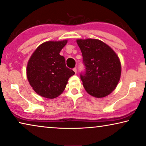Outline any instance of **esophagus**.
Segmentation results:
<instances>
[{
	"label": "esophagus",
	"instance_id": "esophagus-1",
	"mask_svg": "<svg viewBox=\"0 0 146 146\" xmlns=\"http://www.w3.org/2000/svg\"><path fill=\"white\" fill-rule=\"evenodd\" d=\"M73 71H74V72H75V73H77V68H76V67H75V68H73Z\"/></svg>",
	"mask_w": 146,
	"mask_h": 146
}]
</instances>
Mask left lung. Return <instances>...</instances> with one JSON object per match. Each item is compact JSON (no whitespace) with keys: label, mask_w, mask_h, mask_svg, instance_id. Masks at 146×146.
Returning <instances> with one entry per match:
<instances>
[{"label":"left lung","mask_w":146,"mask_h":146,"mask_svg":"<svg viewBox=\"0 0 146 146\" xmlns=\"http://www.w3.org/2000/svg\"><path fill=\"white\" fill-rule=\"evenodd\" d=\"M77 43L85 66L80 75L85 91L96 98L108 95L120 79L121 64L116 53L99 40L80 39Z\"/></svg>","instance_id":"obj_1"}]
</instances>
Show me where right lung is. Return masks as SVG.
Here are the masks:
<instances>
[{"mask_svg":"<svg viewBox=\"0 0 146 146\" xmlns=\"http://www.w3.org/2000/svg\"><path fill=\"white\" fill-rule=\"evenodd\" d=\"M67 40L49 41L39 46L28 61L27 78L39 95L55 98L63 93L69 78L75 74L65 65L61 50Z\"/></svg>","mask_w":146,"mask_h":146,"instance_id":"obj_1","label":"right lung"}]
</instances>
